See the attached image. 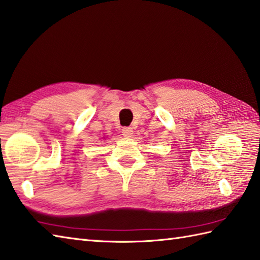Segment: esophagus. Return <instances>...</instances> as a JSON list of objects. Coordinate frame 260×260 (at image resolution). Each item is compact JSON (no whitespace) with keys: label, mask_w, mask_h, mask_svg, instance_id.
<instances>
[{"label":"esophagus","mask_w":260,"mask_h":260,"mask_svg":"<svg viewBox=\"0 0 260 260\" xmlns=\"http://www.w3.org/2000/svg\"><path fill=\"white\" fill-rule=\"evenodd\" d=\"M121 133H123L125 137H131L133 135V128H132V127H124V128L121 129Z\"/></svg>","instance_id":"esophagus-1"}]
</instances>
